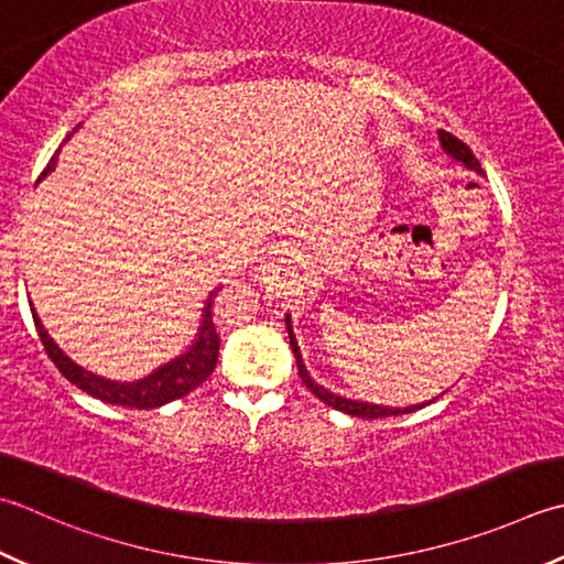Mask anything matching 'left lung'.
I'll list each match as a JSON object with an SVG mask.
<instances>
[{
    "instance_id": "left-lung-1",
    "label": "left lung",
    "mask_w": 564,
    "mask_h": 564,
    "mask_svg": "<svg viewBox=\"0 0 564 564\" xmlns=\"http://www.w3.org/2000/svg\"><path fill=\"white\" fill-rule=\"evenodd\" d=\"M440 141H443V149L449 153V156H455L457 161H462L467 165V169L481 173V163L477 161V156H474L471 149L467 147L465 141L452 137L449 131H440ZM285 329H289V337H291V347H293V355H295V364H297V373H301L303 383L311 389L313 395H317L319 401L333 405L335 411H341L347 415H357V417H389V415H403V413H413L417 411V408L423 405H411V408H383V405H373V403H361V401H349V399H341V395H335L329 393L327 389H323V386H317L311 377H307V369L303 364V357H301V349H297V341H295V335H293V327H291V315H285ZM433 403V401H430Z\"/></svg>"
}]
</instances>
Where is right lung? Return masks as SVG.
I'll return each instance as SVG.
<instances>
[{"mask_svg": "<svg viewBox=\"0 0 564 564\" xmlns=\"http://www.w3.org/2000/svg\"><path fill=\"white\" fill-rule=\"evenodd\" d=\"M55 156L46 165V171L41 175H46L53 171ZM219 289L213 291L209 301L205 303V315H203V325L200 333H197L195 345L185 351L183 357L173 359L169 364H163L161 369L149 373L147 379L131 381V383H119V381H109L97 377V373L85 371L83 367H77L75 361H70L63 351L55 347V341L48 337L46 329H43L41 319L36 311L31 307L33 315V325H36V333L43 341V349L51 357V361L58 367L65 379L75 383L77 389H83L85 393L95 395V399L105 401V403H115V405H127V408H139V411H149V408H159L163 403H171L175 399H183V395L197 389L205 379H209V373L215 371L217 355H219V337L213 323V305L217 297Z\"/></svg>", "mask_w": 564, "mask_h": 564, "instance_id": "obj_1", "label": "right lung"}]
</instances>
